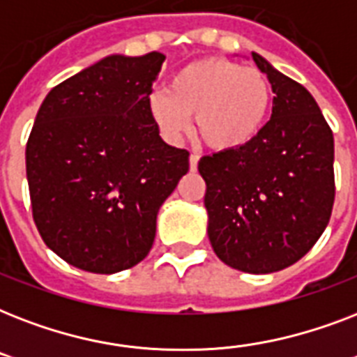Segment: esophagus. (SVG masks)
<instances>
[{"instance_id": "1", "label": "esophagus", "mask_w": 357, "mask_h": 357, "mask_svg": "<svg viewBox=\"0 0 357 357\" xmlns=\"http://www.w3.org/2000/svg\"><path fill=\"white\" fill-rule=\"evenodd\" d=\"M198 161H200V155H196V153H190L189 162H190V170H192V172H196V170H198Z\"/></svg>"}]
</instances>
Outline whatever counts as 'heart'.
Returning a JSON list of instances; mask_svg holds the SVG:
<instances>
[{
	"instance_id": "1",
	"label": "heart",
	"mask_w": 357,
	"mask_h": 357,
	"mask_svg": "<svg viewBox=\"0 0 357 357\" xmlns=\"http://www.w3.org/2000/svg\"><path fill=\"white\" fill-rule=\"evenodd\" d=\"M271 81L257 68L226 59H200L174 72L167 92L150 98L151 116L168 137H179L195 116V133L218 151L250 144L271 111Z\"/></svg>"
}]
</instances>
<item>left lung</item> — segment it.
Returning a JSON list of instances; mask_svg holds the SVG:
<instances>
[{"instance_id":"1","label":"left lung","mask_w":357,"mask_h":357,"mask_svg":"<svg viewBox=\"0 0 357 357\" xmlns=\"http://www.w3.org/2000/svg\"><path fill=\"white\" fill-rule=\"evenodd\" d=\"M271 81L272 116L250 144L204 155L207 234L218 259L268 274L302 259L332 217L333 133L315 98L252 53Z\"/></svg>"}]
</instances>
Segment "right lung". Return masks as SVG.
I'll return each mask as SVG.
<instances>
[{"instance_id":"add662e5","label":"right lung","mask_w":357,"mask_h":357,"mask_svg":"<svg viewBox=\"0 0 357 357\" xmlns=\"http://www.w3.org/2000/svg\"><path fill=\"white\" fill-rule=\"evenodd\" d=\"M162 53L111 55L53 86L25 148L33 220L70 265L114 274L144 259L157 211L189 172L151 116Z\"/></svg>"}]
</instances>
